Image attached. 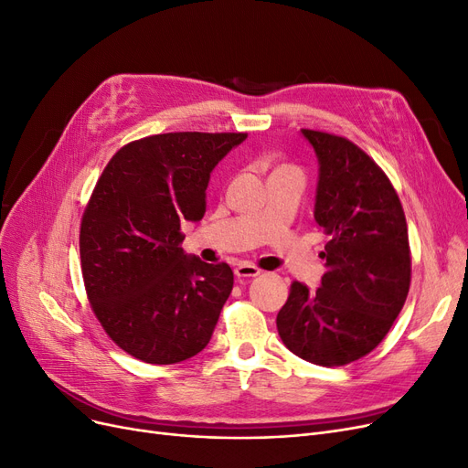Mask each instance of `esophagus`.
<instances>
[{"instance_id":"1","label":"esophagus","mask_w":468,"mask_h":468,"mask_svg":"<svg viewBox=\"0 0 468 468\" xmlns=\"http://www.w3.org/2000/svg\"><path fill=\"white\" fill-rule=\"evenodd\" d=\"M235 275L237 278H256V275H261V268H256L249 262H240L235 268Z\"/></svg>"}]
</instances>
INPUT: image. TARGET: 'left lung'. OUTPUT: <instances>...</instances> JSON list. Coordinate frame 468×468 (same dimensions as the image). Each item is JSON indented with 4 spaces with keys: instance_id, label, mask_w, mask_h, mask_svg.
Instances as JSON below:
<instances>
[{
    "instance_id": "8db88e82",
    "label": "left lung",
    "mask_w": 468,
    "mask_h": 468,
    "mask_svg": "<svg viewBox=\"0 0 468 468\" xmlns=\"http://www.w3.org/2000/svg\"><path fill=\"white\" fill-rule=\"evenodd\" d=\"M318 158L314 219L330 237L316 291L292 282L278 314L285 347L320 367H343L388 335L409 295L410 249L399 197L356 144L301 131Z\"/></svg>"
}]
</instances>
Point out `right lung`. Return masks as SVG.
<instances>
[{"mask_svg": "<svg viewBox=\"0 0 468 468\" xmlns=\"http://www.w3.org/2000/svg\"><path fill=\"white\" fill-rule=\"evenodd\" d=\"M247 133H165L115 152L80 221V270L96 318L117 347L176 365L212 339L233 271L181 249L200 221L212 169Z\"/></svg>", "mask_w": 468, "mask_h": 468, "instance_id": "1", "label": "right lung"}]
</instances>
